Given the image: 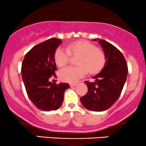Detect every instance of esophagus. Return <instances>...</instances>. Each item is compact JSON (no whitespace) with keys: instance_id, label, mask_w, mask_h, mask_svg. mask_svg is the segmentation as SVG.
Instances as JSON below:
<instances>
[{"instance_id":"34e87169","label":"esophagus","mask_w":146,"mask_h":146,"mask_svg":"<svg viewBox=\"0 0 146 146\" xmlns=\"http://www.w3.org/2000/svg\"><path fill=\"white\" fill-rule=\"evenodd\" d=\"M77 85V83H71V84H70V86H71V87H73V86H76Z\"/></svg>"}]
</instances>
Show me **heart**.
Instances as JSON below:
<instances>
[{
	"mask_svg": "<svg viewBox=\"0 0 146 146\" xmlns=\"http://www.w3.org/2000/svg\"><path fill=\"white\" fill-rule=\"evenodd\" d=\"M73 56H79V66H67L60 71L61 80L75 83L86 76L87 70L91 74L99 73L105 66L106 58L102 50L96 45L87 41H77L68 46L67 49L59 48L55 52V61L59 67L64 66Z\"/></svg>",
	"mask_w": 146,
	"mask_h": 146,
	"instance_id": "b5f03b06",
	"label": "heart"
}]
</instances>
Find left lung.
<instances>
[{
    "label": "left lung",
    "mask_w": 146,
    "mask_h": 146,
    "mask_svg": "<svg viewBox=\"0 0 146 146\" xmlns=\"http://www.w3.org/2000/svg\"><path fill=\"white\" fill-rule=\"evenodd\" d=\"M98 41L105 55L106 62L98 74L93 77L95 82L86 81L87 94L80 98L82 105L93 111H102L110 108L118 100L127 78V62L121 51L105 40Z\"/></svg>",
    "instance_id": "left-lung-1"
}]
</instances>
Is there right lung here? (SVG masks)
I'll return each instance as SVG.
<instances>
[{"mask_svg":"<svg viewBox=\"0 0 146 146\" xmlns=\"http://www.w3.org/2000/svg\"><path fill=\"white\" fill-rule=\"evenodd\" d=\"M61 39L52 38L34 46L24 57L21 75L29 98L42 111L57 110L62 105L68 83L56 84L49 81L55 76L56 49Z\"/></svg>","mask_w":146,"mask_h":146,"instance_id":"1","label":"right lung"}]
</instances>
